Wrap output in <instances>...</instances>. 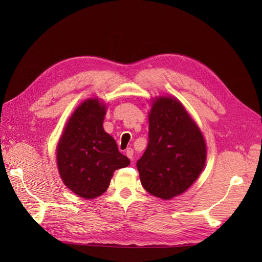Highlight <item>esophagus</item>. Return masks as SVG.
<instances>
[{"mask_svg": "<svg viewBox=\"0 0 262 262\" xmlns=\"http://www.w3.org/2000/svg\"><path fill=\"white\" fill-rule=\"evenodd\" d=\"M126 155H127L128 159L133 160V155H134V151H133L132 147H128V148L126 149Z\"/></svg>", "mask_w": 262, "mask_h": 262, "instance_id": "esophagus-1", "label": "esophagus"}]
</instances>
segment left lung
<instances>
[{"label":"left lung","instance_id":"obj_1","mask_svg":"<svg viewBox=\"0 0 262 262\" xmlns=\"http://www.w3.org/2000/svg\"><path fill=\"white\" fill-rule=\"evenodd\" d=\"M148 119V143L137 170L147 192L171 199L185 192L203 171L206 144L196 122L176 99L155 100Z\"/></svg>","mask_w":262,"mask_h":262}]
</instances>
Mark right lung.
Returning a JSON list of instances; mask_svg holds the SVG:
<instances>
[{
  "instance_id": "right-lung-1",
  "label": "right lung",
  "mask_w": 262,
  "mask_h": 262,
  "mask_svg": "<svg viewBox=\"0 0 262 262\" xmlns=\"http://www.w3.org/2000/svg\"><path fill=\"white\" fill-rule=\"evenodd\" d=\"M104 115L102 103L86 100L72 115L57 146L59 174L65 186L82 198L101 196L115 170L130 163L104 132Z\"/></svg>"
}]
</instances>
